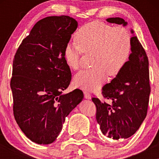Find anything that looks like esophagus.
<instances>
[{"label":"esophagus","instance_id":"34e87169","mask_svg":"<svg viewBox=\"0 0 159 159\" xmlns=\"http://www.w3.org/2000/svg\"><path fill=\"white\" fill-rule=\"evenodd\" d=\"M83 93H84V96H85V98L87 99H90L91 98H92V97H91V95L88 92V91H84L83 92Z\"/></svg>","mask_w":159,"mask_h":159}]
</instances>
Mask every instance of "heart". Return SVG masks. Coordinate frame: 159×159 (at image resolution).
I'll return each mask as SVG.
<instances>
[{"instance_id":"heart-1","label":"heart","mask_w":159,"mask_h":159,"mask_svg":"<svg viewBox=\"0 0 159 159\" xmlns=\"http://www.w3.org/2000/svg\"><path fill=\"white\" fill-rule=\"evenodd\" d=\"M75 41L76 43H69L64 48V58L70 68H79L82 52L91 53L93 66L81 70L74 76L75 85L83 90H98L105 81L107 74L115 76L119 74L132 51V38L127 29L98 21L80 28Z\"/></svg>"}]
</instances>
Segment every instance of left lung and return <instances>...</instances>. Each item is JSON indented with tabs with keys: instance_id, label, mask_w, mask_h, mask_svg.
I'll return each mask as SVG.
<instances>
[{
	"instance_id": "1",
	"label": "left lung",
	"mask_w": 159,
	"mask_h": 159,
	"mask_svg": "<svg viewBox=\"0 0 159 159\" xmlns=\"http://www.w3.org/2000/svg\"><path fill=\"white\" fill-rule=\"evenodd\" d=\"M107 21L123 26L128 25L120 17L108 18ZM131 33L134 34L133 29ZM150 91L148 57L133 34L127 64L111 83L102 88V94L110 103L102 102L96 98L92 99L102 134L113 139H127L133 135L147 116Z\"/></svg>"
}]
</instances>
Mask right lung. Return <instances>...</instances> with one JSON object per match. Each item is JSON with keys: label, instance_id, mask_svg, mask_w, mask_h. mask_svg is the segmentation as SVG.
Listing matches in <instances>:
<instances>
[{"label": "right lung", "instance_id": "add662e5", "mask_svg": "<svg viewBox=\"0 0 159 159\" xmlns=\"http://www.w3.org/2000/svg\"><path fill=\"white\" fill-rule=\"evenodd\" d=\"M77 27L69 16L42 19L15 55L10 80L13 113L21 131L35 143H52L65 118L83 99L79 89L62 94L71 80L64 48Z\"/></svg>", "mask_w": 159, "mask_h": 159}]
</instances>
